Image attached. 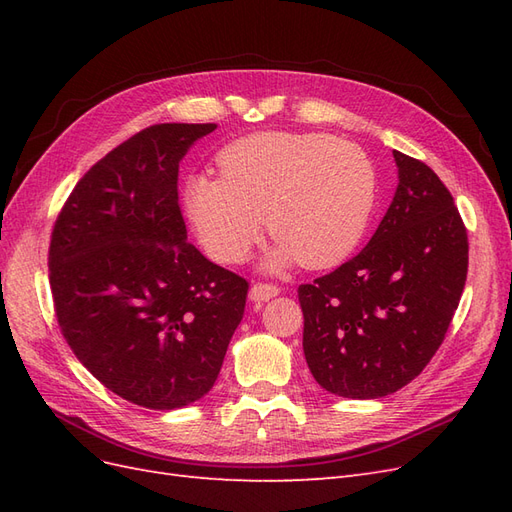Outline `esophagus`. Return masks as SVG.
Listing matches in <instances>:
<instances>
[{
  "instance_id": "1",
  "label": "esophagus",
  "mask_w": 512,
  "mask_h": 512,
  "mask_svg": "<svg viewBox=\"0 0 512 512\" xmlns=\"http://www.w3.org/2000/svg\"><path fill=\"white\" fill-rule=\"evenodd\" d=\"M280 294V288L273 284H254L250 290V301L252 303H265Z\"/></svg>"
}]
</instances>
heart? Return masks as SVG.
I'll list each match as a JSON object with an SVG mask.
<instances>
[{"label":"heart","mask_w":512,"mask_h":512,"mask_svg":"<svg viewBox=\"0 0 512 512\" xmlns=\"http://www.w3.org/2000/svg\"><path fill=\"white\" fill-rule=\"evenodd\" d=\"M222 177L192 173L183 209L222 265L250 256L265 224L277 239L267 271L294 262L331 269L361 245L376 209L378 179L354 143L316 132H258L218 153Z\"/></svg>","instance_id":"obj_1"}]
</instances>
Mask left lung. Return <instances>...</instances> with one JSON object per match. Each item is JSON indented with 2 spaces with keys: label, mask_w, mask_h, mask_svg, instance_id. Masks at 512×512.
<instances>
[{
  "label": "left lung",
  "mask_w": 512,
  "mask_h": 512,
  "mask_svg": "<svg viewBox=\"0 0 512 512\" xmlns=\"http://www.w3.org/2000/svg\"><path fill=\"white\" fill-rule=\"evenodd\" d=\"M397 190L363 250L299 286L303 352L339 397L378 399L414 380L440 348L468 275V235L433 170L393 151Z\"/></svg>",
  "instance_id": "obj_1"
}]
</instances>
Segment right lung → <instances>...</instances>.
I'll list each match as a JSON object with an SVG mask.
<instances>
[{
    "label": "right lung",
    "mask_w": 512,
    "mask_h": 512,
    "mask_svg": "<svg viewBox=\"0 0 512 512\" xmlns=\"http://www.w3.org/2000/svg\"><path fill=\"white\" fill-rule=\"evenodd\" d=\"M215 123H160L76 183L53 228L49 280L68 346L108 391L149 410L205 397L247 282L188 243L179 162Z\"/></svg>",
    "instance_id": "right-lung-1"
}]
</instances>
